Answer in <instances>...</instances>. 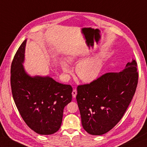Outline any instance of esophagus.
<instances>
[{
	"mask_svg": "<svg viewBox=\"0 0 147 147\" xmlns=\"http://www.w3.org/2000/svg\"><path fill=\"white\" fill-rule=\"evenodd\" d=\"M76 94H77L76 89H74V90H73V92H72V95H73V97H74V98H75L76 97Z\"/></svg>",
	"mask_w": 147,
	"mask_h": 147,
	"instance_id": "esophagus-1",
	"label": "esophagus"
}]
</instances>
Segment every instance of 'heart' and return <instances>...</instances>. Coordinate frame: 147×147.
Wrapping results in <instances>:
<instances>
[{"label": "heart", "instance_id": "1", "mask_svg": "<svg viewBox=\"0 0 147 147\" xmlns=\"http://www.w3.org/2000/svg\"><path fill=\"white\" fill-rule=\"evenodd\" d=\"M79 59L78 54H71L67 58L69 64H73ZM103 64V58L101 55H97L90 59L79 62L76 67V73L83 82L90 83L96 80L100 73ZM62 71L65 74L71 72V69L65 62H61Z\"/></svg>", "mask_w": 147, "mask_h": 147}]
</instances>
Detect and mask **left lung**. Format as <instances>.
Masks as SVG:
<instances>
[{
    "label": "left lung",
    "mask_w": 147,
    "mask_h": 147,
    "mask_svg": "<svg viewBox=\"0 0 147 147\" xmlns=\"http://www.w3.org/2000/svg\"><path fill=\"white\" fill-rule=\"evenodd\" d=\"M138 81L137 63L132 59L119 73H108L78 85L76 100L83 129L92 135L113 129L127 110Z\"/></svg>",
    "instance_id": "obj_1"
}]
</instances>
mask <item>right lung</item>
Here are the masks:
<instances>
[{"label":"right lung","instance_id":"right-lung-1","mask_svg":"<svg viewBox=\"0 0 147 147\" xmlns=\"http://www.w3.org/2000/svg\"><path fill=\"white\" fill-rule=\"evenodd\" d=\"M26 41L20 45L11 64L13 97L22 119L32 130L39 134H52L61 126L64 108L71 101L73 88L49 76L28 75L23 66Z\"/></svg>","mask_w":147,"mask_h":147}]
</instances>
